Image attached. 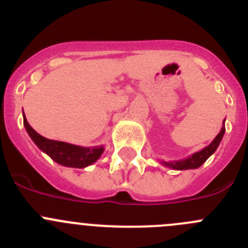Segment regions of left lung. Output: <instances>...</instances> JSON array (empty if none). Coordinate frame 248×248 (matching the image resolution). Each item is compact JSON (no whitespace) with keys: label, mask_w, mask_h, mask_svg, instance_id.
Returning a JSON list of instances; mask_svg holds the SVG:
<instances>
[{"label":"left lung","mask_w":248,"mask_h":248,"mask_svg":"<svg viewBox=\"0 0 248 248\" xmlns=\"http://www.w3.org/2000/svg\"><path fill=\"white\" fill-rule=\"evenodd\" d=\"M224 132H226V126H224V121H223V126H222L221 131H219V133L217 134L216 138L212 140L211 144L207 145V146L204 147V149H202L201 151L193 154L192 156L187 157V158L177 159V161H168V162L163 161L162 162V164L168 167V168L175 169V170H187V169L199 168V167H201L202 164H204L205 161H206V159L209 158L215 151H216L219 142H221L222 138H223Z\"/></svg>","instance_id":"left-lung-1"}]
</instances>
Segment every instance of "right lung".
I'll list each match as a JSON object with an SVG mask.
<instances>
[{
	"label": "right lung",
	"mask_w": 248,
	"mask_h": 248,
	"mask_svg": "<svg viewBox=\"0 0 248 248\" xmlns=\"http://www.w3.org/2000/svg\"><path fill=\"white\" fill-rule=\"evenodd\" d=\"M24 126L30 138L38 146V149L43 151L44 154H46L52 161L63 167L79 169L86 168V167L93 164L104 152L103 145L94 147H84L79 146V145L69 144V142L44 138L30 126L26 117H25V114Z\"/></svg>",
	"instance_id": "obj_1"
}]
</instances>
